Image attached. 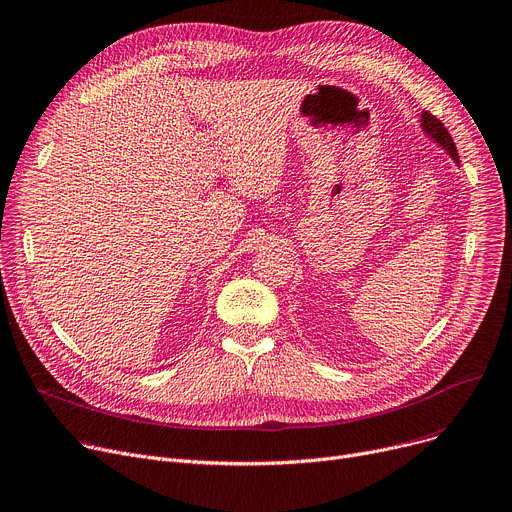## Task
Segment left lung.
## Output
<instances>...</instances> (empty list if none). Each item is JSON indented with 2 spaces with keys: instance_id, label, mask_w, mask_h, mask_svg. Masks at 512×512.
I'll return each mask as SVG.
<instances>
[{
  "instance_id": "left-lung-1",
  "label": "left lung",
  "mask_w": 512,
  "mask_h": 512,
  "mask_svg": "<svg viewBox=\"0 0 512 512\" xmlns=\"http://www.w3.org/2000/svg\"><path fill=\"white\" fill-rule=\"evenodd\" d=\"M420 127L422 131L428 135L430 140H434L442 150H445L457 164H459V154H457V148H455V142L451 138V133L447 131V127L442 125L434 115H430L428 111H422V117H420Z\"/></svg>"
}]
</instances>
